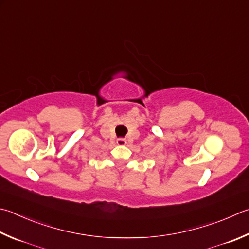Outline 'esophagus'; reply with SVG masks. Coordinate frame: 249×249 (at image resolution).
<instances>
[{
	"label": "esophagus",
	"mask_w": 249,
	"mask_h": 249,
	"mask_svg": "<svg viewBox=\"0 0 249 249\" xmlns=\"http://www.w3.org/2000/svg\"><path fill=\"white\" fill-rule=\"evenodd\" d=\"M117 144H118V145H125L126 140L124 139V138H119L118 140H117Z\"/></svg>",
	"instance_id": "34e87169"
}]
</instances>
